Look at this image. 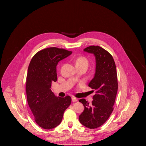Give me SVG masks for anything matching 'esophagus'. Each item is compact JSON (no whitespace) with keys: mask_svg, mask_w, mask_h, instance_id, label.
I'll use <instances>...</instances> for the list:
<instances>
[{"mask_svg":"<svg viewBox=\"0 0 146 146\" xmlns=\"http://www.w3.org/2000/svg\"><path fill=\"white\" fill-rule=\"evenodd\" d=\"M72 101H73V102H77V98H74V97L72 98Z\"/></svg>","mask_w":146,"mask_h":146,"instance_id":"34e87169","label":"esophagus"}]
</instances>
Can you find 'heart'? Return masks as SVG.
Instances as JSON below:
<instances>
[{
    "label": "heart",
    "instance_id": "b5f03b06",
    "mask_svg": "<svg viewBox=\"0 0 146 146\" xmlns=\"http://www.w3.org/2000/svg\"><path fill=\"white\" fill-rule=\"evenodd\" d=\"M76 66H85L87 68L88 66V61L87 58L85 57H79L77 59L76 61Z\"/></svg>",
    "mask_w": 146,
    "mask_h": 146
}]
</instances>
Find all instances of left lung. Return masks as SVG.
I'll use <instances>...</instances> for the list:
<instances>
[{"mask_svg":"<svg viewBox=\"0 0 146 146\" xmlns=\"http://www.w3.org/2000/svg\"><path fill=\"white\" fill-rule=\"evenodd\" d=\"M84 51L94 54L96 68L93 79L88 86L95 90L91 105L85 99H81L84 110L78 119L83 125L90 128H97L105 123L113 110L117 90V69L111 55L103 48L91 46Z\"/></svg>","mask_w":146,"mask_h":146,"instance_id":"left-lung-1","label":"left lung"}]
</instances>
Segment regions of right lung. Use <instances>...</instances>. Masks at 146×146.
<instances>
[{
  "label": "right lung",
  "mask_w": 146,
  "mask_h": 146,
  "mask_svg": "<svg viewBox=\"0 0 146 146\" xmlns=\"http://www.w3.org/2000/svg\"><path fill=\"white\" fill-rule=\"evenodd\" d=\"M72 53L50 47L37 52L29 64L26 84L27 101L35 122L43 129H51L59 125L71 103L70 96L57 97L51 87V83L57 80L58 62Z\"/></svg>",
  "instance_id": "obj_1"
}]
</instances>
